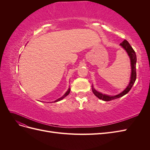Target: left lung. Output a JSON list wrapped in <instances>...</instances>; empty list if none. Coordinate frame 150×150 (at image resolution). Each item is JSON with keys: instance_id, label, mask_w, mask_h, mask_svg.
<instances>
[{"instance_id": "8db88e82", "label": "left lung", "mask_w": 150, "mask_h": 150, "mask_svg": "<svg viewBox=\"0 0 150 150\" xmlns=\"http://www.w3.org/2000/svg\"><path fill=\"white\" fill-rule=\"evenodd\" d=\"M121 46L123 47L126 51L128 53V56H129L130 60H131V79L129 85L120 94L116 95L115 96H108V95L106 94H103L102 93L98 92L96 90H95L94 88L93 87L92 90L95 96L98 97L99 99H102V100L104 101H109L111 100H113V99H115L117 98H120L122 96H125V94L128 93L129 91L131 90V88L133 87V86L135 82L136 79H137V72H136V64H137V55H136V53L133 49L130 46L129 42L127 41L126 40H124L123 41L121 42L120 44Z\"/></svg>"}]
</instances>
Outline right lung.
<instances>
[{"label":"right lung","instance_id":"right-lung-1","mask_svg":"<svg viewBox=\"0 0 150 150\" xmlns=\"http://www.w3.org/2000/svg\"><path fill=\"white\" fill-rule=\"evenodd\" d=\"M70 90H71V89L70 88H69V89L67 90V91L64 94V96H63L62 97H61V98H59V99H57V100H56V101H54V102H57V101H61V100H62V99H63V98H64L66 96H67L68 94H69V93H70Z\"/></svg>","mask_w":150,"mask_h":150}]
</instances>
